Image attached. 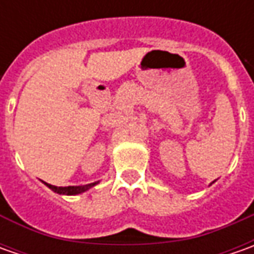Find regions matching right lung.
Here are the masks:
<instances>
[{
	"label": "right lung",
	"mask_w": 254,
	"mask_h": 254,
	"mask_svg": "<svg viewBox=\"0 0 254 254\" xmlns=\"http://www.w3.org/2000/svg\"><path fill=\"white\" fill-rule=\"evenodd\" d=\"M97 184H99V181L93 182V184H87V185H82V187H55V185H51V184L45 182V185L49 190H52L56 193H59V195H79V193H83L86 190H89L94 185H97Z\"/></svg>",
	"instance_id": "1"
}]
</instances>
